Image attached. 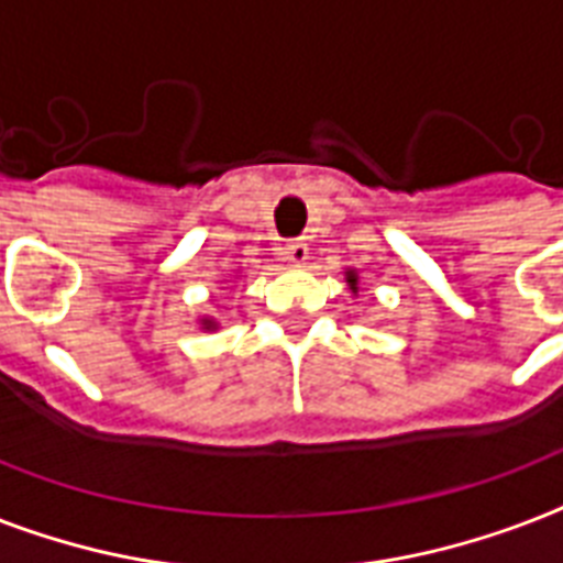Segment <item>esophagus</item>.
Returning <instances> with one entry per match:
<instances>
[{"mask_svg":"<svg viewBox=\"0 0 563 563\" xmlns=\"http://www.w3.org/2000/svg\"><path fill=\"white\" fill-rule=\"evenodd\" d=\"M280 254H283V260H286V263L303 265L309 260V245L303 242V239H289V242L280 247Z\"/></svg>","mask_w":563,"mask_h":563,"instance_id":"esophagus-1","label":"esophagus"}]
</instances>
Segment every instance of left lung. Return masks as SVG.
<instances>
[{
    "label": "left lung",
    "mask_w": 563,
    "mask_h": 563,
    "mask_svg": "<svg viewBox=\"0 0 563 563\" xmlns=\"http://www.w3.org/2000/svg\"><path fill=\"white\" fill-rule=\"evenodd\" d=\"M347 283H351V289H356V277H351V280H347Z\"/></svg>",
    "instance_id": "obj_1"
}]
</instances>
